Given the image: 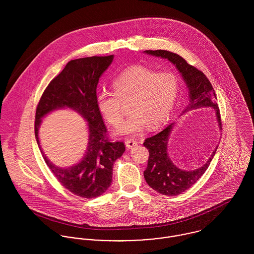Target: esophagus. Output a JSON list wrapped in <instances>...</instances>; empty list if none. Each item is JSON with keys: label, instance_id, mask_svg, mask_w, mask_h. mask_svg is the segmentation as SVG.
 <instances>
[{"label": "esophagus", "instance_id": "esophagus-1", "mask_svg": "<svg viewBox=\"0 0 254 254\" xmlns=\"http://www.w3.org/2000/svg\"><path fill=\"white\" fill-rule=\"evenodd\" d=\"M125 145H126L127 148H132V147H134V146L138 145V143L136 141H134V140H127L125 142Z\"/></svg>", "mask_w": 254, "mask_h": 254}]
</instances>
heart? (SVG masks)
<instances>
[{
  "mask_svg": "<svg viewBox=\"0 0 254 254\" xmlns=\"http://www.w3.org/2000/svg\"><path fill=\"white\" fill-rule=\"evenodd\" d=\"M113 91L97 94V107L114 127L124 117L123 105L130 104L132 115L116 130L115 135L135 137L146 127L155 130L170 116L179 93V81L171 71L155 72L144 66H133L119 74L112 83Z\"/></svg>",
  "mask_w": 254,
  "mask_h": 254,
  "instance_id": "b5f03b06",
  "label": "heart"
}]
</instances>
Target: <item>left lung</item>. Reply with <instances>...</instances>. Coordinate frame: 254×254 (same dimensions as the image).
I'll list each match as a JSON object with an SVG mask.
<instances>
[{"label": "left lung", "mask_w": 254, "mask_h": 254, "mask_svg": "<svg viewBox=\"0 0 254 254\" xmlns=\"http://www.w3.org/2000/svg\"><path fill=\"white\" fill-rule=\"evenodd\" d=\"M144 53L168 60L181 74L189 90L190 101L182 114L193 109L211 108L215 111L219 129L222 130L216 94L211 83L203 73L189 64L179 55L169 51L156 50L145 51ZM174 125L175 122L168 125L158 134L145 139L144 143L149 152L147 167L144 171L145 182L154 190L165 195L180 194L196 183L208 168L218 147L216 145L212 154L202 166L193 170H183L173 163L168 154V141Z\"/></svg>", "instance_id": "1"}]
</instances>
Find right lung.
Masks as SVG:
<instances>
[{
    "mask_svg": "<svg viewBox=\"0 0 254 254\" xmlns=\"http://www.w3.org/2000/svg\"><path fill=\"white\" fill-rule=\"evenodd\" d=\"M113 61L108 57H90L70 61L64 70L54 78L44 91L37 106L35 137L45 162L59 182L72 193L86 198L97 197L106 192L112 182V168L122 156L125 145L111 143L107 128L97 107V86ZM70 108L87 121L88 145L83 158L70 168H60L44 155L38 141L41 118L58 109Z\"/></svg>",
    "mask_w": 254,
    "mask_h": 254,
    "instance_id": "obj_1",
    "label": "right lung"
}]
</instances>
